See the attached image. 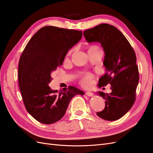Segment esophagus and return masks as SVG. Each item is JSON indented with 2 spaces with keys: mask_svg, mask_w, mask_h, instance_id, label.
Masks as SVG:
<instances>
[{
  "mask_svg": "<svg viewBox=\"0 0 153 153\" xmlns=\"http://www.w3.org/2000/svg\"><path fill=\"white\" fill-rule=\"evenodd\" d=\"M85 94H86V95H87V96H89V97H92V96L94 95V94L92 93V92H91V91H87V92H85Z\"/></svg>",
  "mask_w": 153,
  "mask_h": 153,
  "instance_id": "1",
  "label": "esophagus"
}]
</instances>
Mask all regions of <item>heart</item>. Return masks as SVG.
Here are the masks:
<instances>
[{"label":"heart","mask_w":153,"mask_h":153,"mask_svg":"<svg viewBox=\"0 0 153 153\" xmlns=\"http://www.w3.org/2000/svg\"><path fill=\"white\" fill-rule=\"evenodd\" d=\"M89 50H98V48L96 47V46H92V47H91ZM92 78V76L91 75H85L84 77L82 78V83L84 85H87L89 84L90 82H91V80Z\"/></svg>","instance_id":"b5f03b06"}]
</instances>
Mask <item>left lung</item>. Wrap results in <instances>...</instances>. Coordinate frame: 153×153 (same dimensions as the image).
<instances>
[{
	"instance_id": "obj_1",
	"label": "left lung",
	"mask_w": 153,
	"mask_h": 153,
	"mask_svg": "<svg viewBox=\"0 0 153 153\" xmlns=\"http://www.w3.org/2000/svg\"><path fill=\"white\" fill-rule=\"evenodd\" d=\"M88 43H99L105 57L106 73L99 79L98 87L111 85L110 94L98 92L105 100V109L96 114L106 121H115L131 109L135 101L139 73L135 52L122 32L107 24H100L84 31Z\"/></svg>"
}]
</instances>
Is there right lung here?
Wrapping results in <instances>:
<instances>
[{
  "label": "right lung",
  "mask_w": 153,
  "mask_h": 153,
  "mask_svg": "<svg viewBox=\"0 0 153 153\" xmlns=\"http://www.w3.org/2000/svg\"><path fill=\"white\" fill-rule=\"evenodd\" d=\"M82 37V32L53 26L40 29L32 37L18 64V84L27 112L45 124L59 121L74 96L84 95L69 86L58 92L48 85L51 74L61 66L66 53Z\"/></svg>",
  "instance_id": "right-lung-1"
}]
</instances>
